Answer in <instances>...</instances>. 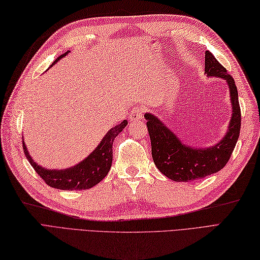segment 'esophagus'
<instances>
[{"instance_id":"34e87169","label":"esophagus","mask_w":260,"mask_h":260,"mask_svg":"<svg viewBox=\"0 0 260 260\" xmlns=\"http://www.w3.org/2000/svg\"><path fill=\"white\" fill-rule=\"evenodd\" d=\"M143 118V109L141 107H135L130 112V121H138Z\"/></svg>"}]
</instances>
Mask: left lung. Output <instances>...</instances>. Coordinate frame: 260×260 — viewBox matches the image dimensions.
I'll list each match as a JSON object with an SVG mask.
<instances>
[{
	"label": "left lung",
	"mask_w": 260,
	"mask_h": 260,
	"mask_svg": "<svg viewBox=\"0 0 260 260\" xmlns=\"http://www.w3.org/2000/svg\"><path fill=\"white\" fill-rule=\"evenodd\" d=\"M205 74L210 77L224 78L230 86L233 116L227 134L217 144L205 149L187 147L156 117L151 113L144 115L154 164L161 173L175 182L203 179L223 169L231 159L239 137L242 113L237 87L226 68L208 50L205 53Z\"/></svg>",
	"instance_id": "left-lung-1"
}]
</instances>
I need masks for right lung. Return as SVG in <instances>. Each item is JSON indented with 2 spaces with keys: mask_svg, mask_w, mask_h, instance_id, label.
Masks as SVG:
<instances>
[{
  "mask_svg": "<svg viewBox=\"0 0 260 260\" xmlns=\"http://www.w3.org/2000/svg\"><path fill=\"white\" fill-rule=\"evenodd\" d=\"M69 52V50H68ZM60 55L56 58L53 65L58 61L61 57L66 56L68 53ZM128 124L126 120H123L121 123L117 124L115 128L108 131L100 144L96 148L92 153L87 156L86 159L80 162L77 166L65 170H47L40 167L35 163L33 159L29 156L28 151L23 141V150L25 156L27 157L28 162L33 169L36 171L41 178L44 180L47 185L54 188L65 189V191H73V189H88L103 180L108 174L112 163V144L115 138L121 132L125 125Z\"/></svg>",
  "mask_w": 260,
  "mask_h": 260,
  "instance_id": "right-lung-1",
  "label": "right lung"
}]
</instances>
